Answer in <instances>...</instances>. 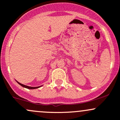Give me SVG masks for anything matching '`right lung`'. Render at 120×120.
Listing matches in <instances>:
<instances>
[{
	"mask_svg": "<svg viewBox=\"0 0 120 120\" xmlns=\"http://www.w3.org/2000/svg\"><path fill=\"white\" fill-rule=\"evenodd\" d=\"M16 82H18V83H19L20 85H21L22 86H23V87H26V88L27 89H37V88H39V87H41V86H42H42H38V87H31V86H26V85H23L22 84V83H19V82H18V81H16Z\"/></svg>",
	"mask_w": 120,
	"mask_h": 120,
	"instance_id": "right-lung-1",
	"label": "right lung"
}]
</instances>
